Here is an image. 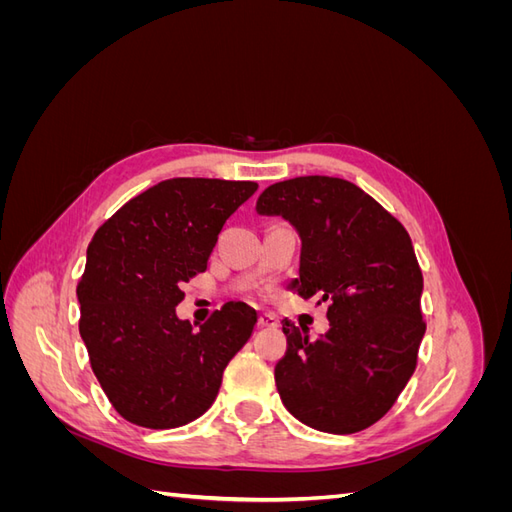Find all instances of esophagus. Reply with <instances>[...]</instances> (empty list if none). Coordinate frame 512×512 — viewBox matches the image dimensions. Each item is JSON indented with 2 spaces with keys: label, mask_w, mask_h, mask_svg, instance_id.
I'll return each mask as SVG.
<instances>
[{
  "label": "esophagus",
  "mask_w": 512,
  "mask_h": 512,
  "mask_svg": "<svg viewBox=\"0 0 512 512\" xmlns=\"http://www.w3.org/2000/svg\"><path fill=\"white\" fill-rule=\"evenodd\" d=\"M258 327H262V329H273V327H277V320H275L271 314H260V316H258Z\"/></svg>",
  "instance_id": "1"
}]
</instances>
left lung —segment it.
I'll use <instances>...</instances> for the list:
<instances>
[{
	"mask_svg": "<svg viewBox=\"0 0 512 512\" xmlns=\"http://www.w3.org/2000/svg\"><path fill=\"white\" fill-rule=\"evenodd\" d=\"M258 213L282 215L301 235L294 290L329 301L331 329L309 339L284 320L275 365L284 406L327 433L363 431L393 408L416 369L425 335L423 273L408 230L359 185L294 177L258 196Z\"/></svg>",
	"mask_w": 512,
	"mask_h": 512,
	"instance_id": "obj_1",
	"label": "left lung"
}]
</instances>
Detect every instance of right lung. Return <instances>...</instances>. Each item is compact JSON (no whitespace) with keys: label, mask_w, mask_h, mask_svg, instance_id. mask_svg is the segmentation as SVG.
Listing matches in <instances>:
<instances>
[{"label":"right lung","mask_w":512,"mask_h":512,"mask_svg":"<svg viewBox=\"0 0 512 512\" xmlns=\"http://www.w3.org/2000/svg\"><path fill=\"white\" fill-rule=\"evenodd\" d=\"M256 190L254 181L166 179L96 230L76 286L79 331L102 391L126 421L181 427L218 397L258 316L228 301L196 329L175 307L181 284L207 269L224 222Z\"/></svg>","instance_id":"obj_1"}]
</instances>
